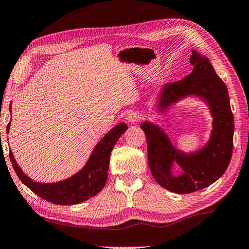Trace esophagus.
I'll list each match as a JSON object with an SVG mask.
<instances>
[{"label":"esophagus","instance_id":"1","mask_svg":"<svg viewBox=\"0 0 249 249\" xmlns=\"http://www.w3.org/2000/svg\"><path fill=\"white\" fill-rule=\"evenodd\" d=\"M141 118H142V117H141V114H140V112L135 111V110L129 112L128 116H126V120H128L129 123H131V124L138 123V121H140V120H141Z\"/></svg>","mask_w":249,"mask_h":249}]
</instances>
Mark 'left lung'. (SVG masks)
I'll use <instances>...</instances> for the list:
<instances>
[{"mask_svg": "<svg viewBox=\"0 0 249 249\" xmlns=\"http://www.w3.org/2000/svg\"><path fill=\"white\" fill-rule=\"evenodd\" d=\"M190 62L194 66L193 71L182 80L163 87L159 107L165 108L186 94L205 98L213 116L209 144L194 155H184L172 146L158 126L149 123L141 124L147 141L148 166L154 179L168 191L179 194L192 193L213 184L226 172L233 153L234 117L226 83L215 73L209 59L196 51H193ZM173 161L183 170L178 178L170 173Z\"/></svg>", "mask_w": 249, "mask_h": 249, "instance_id": "left-lung-1", "label": "left lung"}]
</instances>
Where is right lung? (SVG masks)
<instances>
[{
  "label": "right lung",
  "instance_id": "obj_1",
  "mask_svg": "<svg viewBox=\"0 0 249 249\" xmlns=\"http://www.w3.org/2000/svg\"><path fill=\"white\" fill-rule=\"evenodd\" d=\"M9 125L11 121L6 126L7 132ZM126 129L128 126L125 124H117L98 142L82 170L65 181L48 184L32 181L17 165L12 152H9V158L20 181L41 198L57 205L79 204L96 195L105 186L108 175L110 153L117 141Z\"/></svg>",
  "mask_w": 249,
  "mask_h": 249
}]
</instances>
